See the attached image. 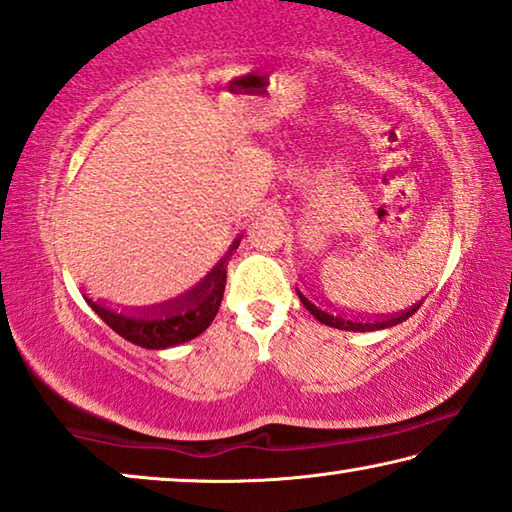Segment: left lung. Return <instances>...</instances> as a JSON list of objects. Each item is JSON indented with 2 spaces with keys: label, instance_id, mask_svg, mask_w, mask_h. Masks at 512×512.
Returning <instances> with one entry per match:
<instances>
[{
  "label": "left lung",
  "instance_id": "1",
  "mask_svg": "<svg viewBox=\"0 0 512 512\" xmlns=\"http://www.w3.org/2000/svg\"><path fill=\"white\" fill-rule=\"evenodd\" d=\"M297 294H299L301 304L306 306V311L311 313V315H315V318H318V322H322V325H327V327H334V329H343V331H378V329L394 327V325H399V322L408 320L410 315H413L417 308L422 306V301H420V304L410 306L408 311H401V313H394V315H380V318H373L371 320V318H362V315H357V318H352V315H345V313H336L334 315V313L325 311V308L315 306L313 301H308L299 290H297Z\"/></svg>",
  "mask_w": 512,
  "mask_h": 512
}]
</instances>
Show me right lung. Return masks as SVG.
Listing matches in <instances>:
<instances>
[{
	"mask_svg": "<svg viewBox=\"0 0 512 512\" xmlns=\"http://www.w3.org/2000/svg\"><path fill=\"white\" fill-rule=\"evenodd\" d=\"M239 241L241 239L234 241L229 253L215 264V269L197 287H192L183 297L167 301V304L143 308V311L134 313H118L109 306L99 304V301H92L90 297H85V301L115 334L146 350H164L192 341L201 331H206L215 315H218L227 283V259L232 255V250L239 246Z\"/></svg>",
	"mask_w": 512,
	"mask_h": 512,
	"instance_id": "1",
	"label": "right lung"
}]
</instances>
